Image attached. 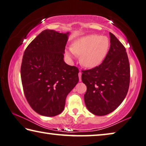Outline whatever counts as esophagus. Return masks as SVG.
Listing matches in <instances>:
<instances>
[{
  "label": "esophagus",
  "instance_id": "obj_1",
  "mask_svg": "<svg viewBox=\"0 0 146 146\" xmlns=\"http://www.w3.org/2000/svg\"><path fill=\"white\" fill-rule=\"evenodd\" d=\"M81 75H82V73L80 71V72L78 73V77H79V81L80 82L81 81Z\"/></svg>",
  "mask_w": 146,
  "mask_h": 146
}]
</instances>
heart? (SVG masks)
Segmentation results:
<instances>
[{
  "instance_id": "b5f03b06",
  "label": "heart",
  "mask_w": 146,
  "mask_h": 146,
  "mask_svg": "<svg viewBox=\"0 0 146 146\" xmlns=\"http://www.w3.org/2000/svg\"><path fill=\"white\" fill-rule=\"evenodd\" d=\"M109 40L106 36L89 34L76 40L66 55L80 56V62L87 68H94L99 66L106 57L109 48Z\"/></svg>"
}]
</instances>
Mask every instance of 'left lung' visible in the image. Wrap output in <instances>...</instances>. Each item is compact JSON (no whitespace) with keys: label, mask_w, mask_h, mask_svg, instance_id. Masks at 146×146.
I'll return each instance as SVG.
<instances>
[{"label":"left lung","mask_w":146,"mask_h":146,"mask_svg":"<svg viewBox=\"0 0 146 146\" xmlns=\"http://www.w3.org/2000/svg\"><path fill=\"white\" fill-rule=\"evenodd\" d=\"M110 38V49L101 64L82 73V81L87 87L86 106L96 115L108 114L116 109L126 97L130 82L125 48L111 32Z\"/></svg>","instance_id":"1"}]
</instances>
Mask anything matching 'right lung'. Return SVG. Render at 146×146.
<instances>
[{"mask_svg": "<svg viewBox=\"0 0 146 146\" xmlns=\"http://www.w3.org/2000/svg\"><path fill=\"white\" fill-rule=\"evenodd\" d=\"M69 32L45 30L28 45L21 67L25 96L36 112L55 116L78 82V69L64 60Z\"/></svg>", "mask_w": 146, "mask_h": 146, "instance_id": "right-lung-1", "label": "right lung"}]
</instances>
